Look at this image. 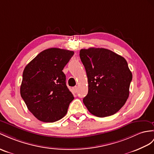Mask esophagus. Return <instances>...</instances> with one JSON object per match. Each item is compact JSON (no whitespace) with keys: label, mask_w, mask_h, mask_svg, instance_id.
Returning a JSON list of instances; mask_svg holds the SVG:
<instances>
[{"label":"esophagus","mask_w":154,"mask_h":154,"mask_svg":"<svg viewBox=\"0 0 154 154\" xmlns=\"http://www.w3.org/2000/svg\"><path fill=\"white\" fill-rule=\"evenodd\" d=\"M72 91H73V92L75 93H77V91H78V87H77V86H76V87H74V88H72Z\"/></svg>","instance_id":"obj_1"}]
</instances>
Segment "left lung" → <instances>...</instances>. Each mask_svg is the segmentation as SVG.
I'll return each mask as SVG.
<instances>
[{
	"label": "left lung",
	"instance_id": "8db88e82",
	"mask_svg": "<svg viewBox=\"0 0 154 154\" xmlns=\"http://www.w3.org/2000/svg\"><path fill=\"white\" fill-rule=\"evenodd\" d=\"M88 80V93L83 102L90 113L99 118L114 115L129 95L132 73L127 61L105 48L80 51Z\"/></svg>",
	"mask_w": 154,
	"mask_h": 154
}]
</instances>
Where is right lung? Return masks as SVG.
Segmentation results:
<instances>
[{
    "mask_svg": "<svg viewBox=\"0 0 154 154\" xmlns=\"http://www.w3.org/2000/svg\"><path fill=\"white\" fill-rule=\"evenodd\" d=\"M74 51L52 48L37 55L23 70L22 99L38 120L55 122L66 115L74 96L63 72Z\"/></svg>",
    "mask_w": 154,
    "mask_h": 154,
    "instance_id": "obj_1",
    "label": "right lung"
}]
</instances>
